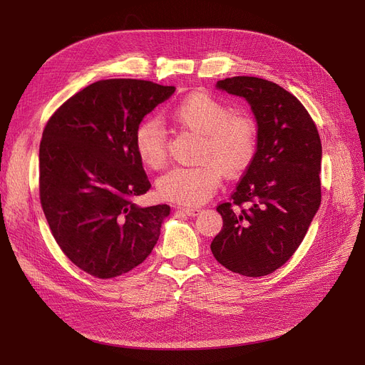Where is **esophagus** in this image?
Here are the masks:
<instances>
[{
	"mask_svg": "<svg viewBox=\"0 0 365 365\" xmlns=\"http://www.w3.org/2000/svg\"><path fill=\"white\" fill-rule=\"evenodd\" d=\"M179 212L185 213L186 216H190V217H195L200 215L201 210L200 208H195V207H178Z\"/></svg>",
	"mask_w": 365,
	"mask_h": 365,
	"instance_id": "esophagus-1",
	"label": "esophagus"
}]
</instances>
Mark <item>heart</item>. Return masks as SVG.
I'll return each instance as SVG.
<instances>
[{
  "mask_svg": "<svg viewBox=\"0 0 365 365\" xmlns=\"http://www.w3.org/2000/svg\"><path fill=\"white\" fill-rule=\"evenodd\" d=\"M168 117L180 127L198 134L194 152L197 165L175 167L157 182L161 198L182 205H200L216 192L220 175L235 178L252 164L257 149L256 123L241 113H231L223 102L205 93L185 98ZM139 160L149 168L165 163V131L157 118L140 123L134 136Z\"/></svg>",
  "mask_w": 365,
  "mask_h": 365,
  "instance_id": "1",
  "label": "heart"
}]
</instances>
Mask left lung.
<instances>
[{
  "mask_svg": "<svg viewBox=\"0 0 365 365\" xmlns=\"http://www.w3.org/2000/svg\"><path fill=\"white\" fill-rule=\"evenodd\" d=\"M216 88L240 96L257 123V149L231 202L212 253L244 277L272 274L303 241L321 204L322 148L311 115L292 93L256 76H232Z\"/></svg>",
  "mask_w": 365,
  "mask_h": 365,
  "instance_id": "8db88e82",
  "label": "left lung"
}]
</instances>
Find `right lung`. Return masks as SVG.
I'll return each mask as SVG.
<instances>
[{"mask_svg":"<svg viewBox=\"0 0 365 365\" xmlns=\"http://www.w3.org/2000/svg\"><path fill=\"white\" fill-rule=\"evenodd\" d=\"M175 87L103 80L73 94L48 120L40 145V198L68 259L96 278L120 277L157 244L170 205L140 207L150 183L134 136Z\"/></svg>","mask_w":365,"mask_h":365,"instance_id":"right-lung-1","label":"right lung"}]
</instances>
